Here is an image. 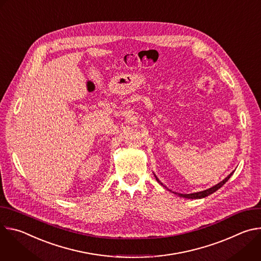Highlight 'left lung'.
<instances>
[{"mask_svg": "<svg viewBox=\"0 0 261 261\" xmlns=\"http://www.w3.org/2000/svg\"><path fill=\"white\" fill-rule=\"evenodd\" d=\"M233 172H234V170L230 173V174H228L224 179L223 180H221L220 182H218L217 185H215V186H213V187H211V188H208V189H206V190H203V191H200V192H196V193H191V194H181V193H176V192H173L174 194H176V195H178L179 197H184V198H188V199H200V198H204V197H206V196H208V195H211V194H213L214 192H216L217 190H219L223 185H224L229 178H230V176L233 174ZM154 175H155V177H156V179H157V181L160 184V185H162L163 187H165V188H167L166 186H164L161 181H160V179L156 176V174L154 173ZM168 189V188H167ZM169 190V189H168ZM169 191H171V190H169Z\"/></svg>", "mask_w": 261, "mask_h": 261, "instance_id": "obj_1", "label": "left lung"}]
</instances>
